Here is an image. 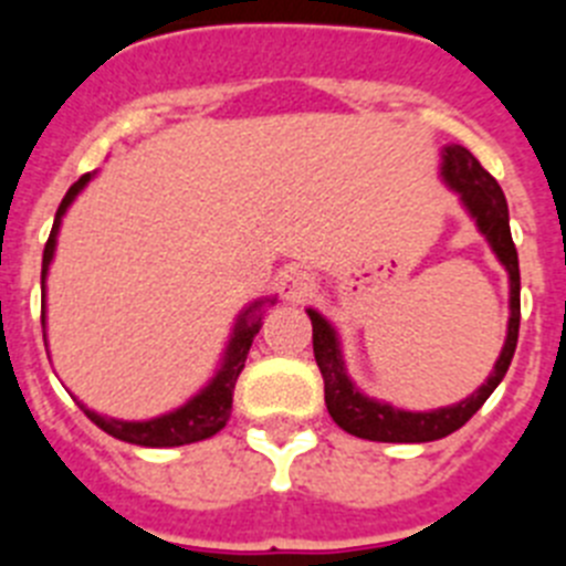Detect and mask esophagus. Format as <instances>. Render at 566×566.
<instances>
[{"label": "esophagus", "mask_w": 566, "mask_h": 566, "mask_svg": "<svg viewBox=\"0 0 566 566\" xmlns=\"http://www.w3.org/2000/svg\"><path fill=\"white\" fill-rule=\"evenodd\" d=\"M314 292V277L306 269H289L283 277H280V294L289 300V303H303L306 297H312Z\"/></svg>", "instance_id": "obj_1"}]
</instances>
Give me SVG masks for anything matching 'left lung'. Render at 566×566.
<instances>
[{
	"label": "left lung",
	"mask_w": 566,
	"mask_h": 566,
	"mask_svg": "<svg viewBox=\"0 0 566 566\" xmlns=\"http://www.w3.org/2000/svg\"><path fill=\"white\" fill-rule=\"evenodd\" d=\"M442 178L444 184L459 192L464 209L470 218L476 221L479 232L488 238L490 249L502 260V266L510 274V323H507V339L499 354L493 374L488 382L479 388L476 394H470L468 399L448 408H437V411H399L388 402H377V399L359 394L354 382L345 374L343 354H339L337 332L332 328L323 314L308 308L312 317V339H314V359L323 374V385H326V408L332 413L334 422L343 428L345 433L359 439H371V442H433L448 433L459 431L473 413L488 402V397L496 391V385L502 382L504 374L510 368V359L516 354L518 343V319H522V277H518V252L510 234V214L507 201H504L502 187L496 178L482 167L464 147L451 144L442 149Z\"/></svg>",
	"instance_id": "obj_1"
}]
</instances>
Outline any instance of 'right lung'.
Masks as SVG:
<instances>
[{
    "instance_id": "right-lung-1",
    "label": "right lung",
    "mask_w": 566,
    "mask_h": 566,
    "mask_svg": "<svg viewBox=\"0 0 566 566\" xmlns=\"http://www.w3.org/2000/svg\"><path fill=\"white\" fill-rule=\"evenodd\" d=\"M93 175H82L73 187L67 189V195L62 198L56 209V221H53V229H50V238L44 243V254H42V289H44V277H48L50 260H53V252H56V234L59 227H62V218L67 212V207L76 201V195L82 192L84 187L90 184ZM266 300H254L252 306L247 312L240 314L238 323H234L232 339L227 345V354H223V363L218 368L209 385L203 388L201 394H195L187 405H181L178 411L164 413V417L147 419V422H124V419H109L102 417V413L90 411L84 408V413L90 417V422H96L104 433L109 437L122 439V442L129 444H144V448H178V444H189V442H201V439L214 437V433L221 431L223 424H227L229 413H232V394H234V382H238L240 371H243V365H247V354L252 348L254 334L260 332V306H263ZM274 303V300H269ZM42 326H44V306H42Z\"/></svg>"
}]
</instances>
